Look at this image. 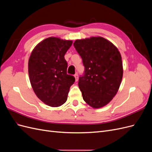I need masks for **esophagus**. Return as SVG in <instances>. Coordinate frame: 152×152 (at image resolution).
Here are the masks:
<instances>
[{
  "label": "esophagus",
  "mask_w": 152,
  "mask_h": 152,
  "mask_svg": "<svg viewBox=\"0 0 152 152\" xmlns=\"http://www.w3.org/2000/svg\"><path fill=\"white\" fill-rule=\"evenodd\" d=\"M74 77H75V81L77 82L78 80H79V75H78V73H76L74 75Z\"/></svg>",
  "instance_id": "1"
}]
</instances>
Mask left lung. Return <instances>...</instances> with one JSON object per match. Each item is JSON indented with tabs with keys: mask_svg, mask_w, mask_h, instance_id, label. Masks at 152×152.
<instances>
[{
	"mask_svg": "<svg viewBox=\"0 0 152 152\" xmlns=\"http://www.w3.org/2000/svg\"><path fill=\"white\" fill-rule=\"evenodd\" d=\"M73 45L84 66L79 87L85 102L94 108L108 104L120 87L123 68L117 48L101 37L77 40Z\"/></svg>",
	"mask_w": 152,
	"mask_h": 152,
	"instance_id": "left-lung-1",
	"label": "left lung"
}]
</instances>
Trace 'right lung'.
<instances>
[{
  "label": "right lung",
  "mask_w": 152,
  "mask_h": 152,
  "mask_svg": "<svg viewBox=\"0 0 152 152\" xmlns=\"http://www.w3.org/2000/svg\"><path fill=\"white\" fill-rule=\"evenodd\" d=\"M72 40L49 37L40 42L32 51L28 61L30 83L37 97L50 107L66 102L75 77L67 74L65 54Z\"/></svg>",
  "instance_id": "add662e5"
}]
</instances>
